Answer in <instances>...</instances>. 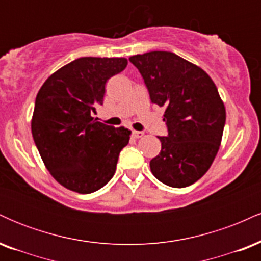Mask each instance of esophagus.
<instances>
[{"label": "esophagus", "instance_id": "esophagus-1", "mask_svg": "<svg viewBox=\"0 0 261 261\" xmlns=\"http://www.w3.org/2000/svg\"><path fill=\"white\" fill-rule=\"evenodd\" d=\"M142 136H143L142 131H133V137H135V139H140V137Z\"/></svg>", "mask_w": 261, "mask_h": 261}]
</instances>
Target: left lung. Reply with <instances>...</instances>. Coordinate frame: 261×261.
Instances as JSON below:
<instances>
[{
  "label": "left lung",
  "instance_id": "1",
  "mask_svg": "<svg viewBox=\"0 0 261 261\" xmlns=\"http://www.w3.org/2000/svg\"><path fill=\"white\" fill-rule=\"evenodd\" d=\"M152 103L166 108L168 135L158 136L161 153L149 162L158 180L185 188L199 180L216 157L226 109L217 87L202 68L174 53L151 51L131 56Z\"/></svg>",
  "mask_w": 261,
  "mask_h": 261
}]
</instances>
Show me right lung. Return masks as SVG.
<instances>
[{"mask_svg":"<svg viewBox=\"0 0 261 261\" xmlns=\"http://www.w3.org/2000/svg\"><path fill=\"white\" fill-rule=\"evenodd\" d=\"M124 58H80L53 73L39 89L32 134L41 160L68 190L91 194L113 178L131 131L93 118L107 81L125 70Z\"/></svg>","mask_w":261,"mask_h":261,"instance_id":"add662e5","label":"right lung"}]
</instances>
